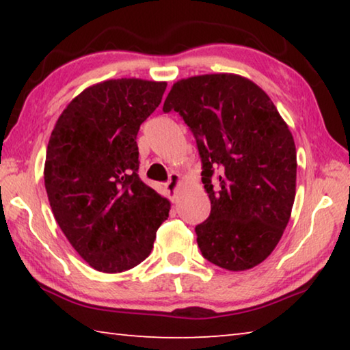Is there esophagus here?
Returning a JSON list of instances; mask_svg holds the SVG:
<instances>
[{
  "instance_id": "esophagus-1",
  "label": "esophagus",
  "mask_w": 350,
  "mask_h": 350,
  "mask_svg": "<svg viewBox=\"0 0 350 350\" xmlns=\"http://www.w3.org/2000/svg\"><path fill=\"white\" fill-rule=\"evenodd\" d=\"M179 183H180V176L177 173H171L170 179L167 182V188H168V191L173 194V199L176 196V191H177V187H179Z\"/></svg>"
}]
</instances>
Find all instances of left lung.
Masks as SVG:
<instances>
[{
    "label": "left lung",
    "mask_w": 350,
    "mask_h": 350,
    "mask_svg": "<svg viewBox=\"0 0 350 350\" xmlns=\"http://www.w3.org/2000/svg\"><path fill=\"white\" fill-rule=\"evenodd\" d=\"M196 139L211 211L196 225L202 256L241 271L262 262L287 227L296 189V148L270 97L233 74L177 81L163 103Z\"/></svg>",
    "instance_id": "1"
}]
</instances>
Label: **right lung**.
Returning <instances> with one entry per match:
<instances>
[{
	"instance_id": "add662e5",
	"label": "right lung",
	"mask_w": 350,
	"mask_h": 350,
	"mask_svg": "<svg viewBox=\"0 0 350 350\" xmlns=\"http://www.w3.org/2000/svg\"><path fill=\"white\" fill-rule=\"evenodd\" d=\"M165 81L108 80L62 112L46 151L44 187L57 224L98 271L140 264L170 202L139 177L137 133L162 102Z\"/></svg>"
}]
</instances>
